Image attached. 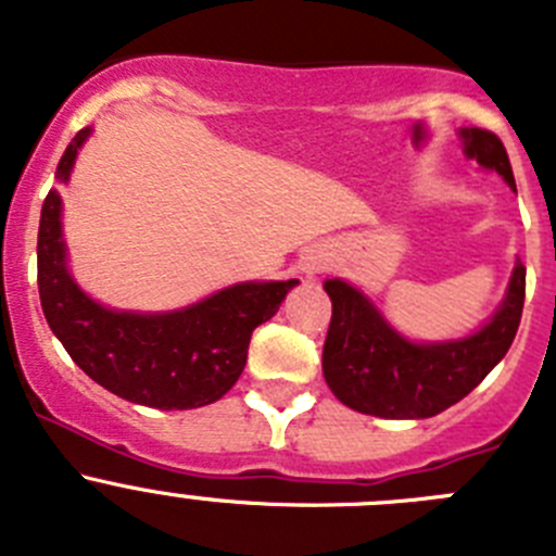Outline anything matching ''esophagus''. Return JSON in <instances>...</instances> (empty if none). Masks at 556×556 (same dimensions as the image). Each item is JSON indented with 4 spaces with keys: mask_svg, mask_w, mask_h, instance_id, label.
I'll use <instances>...</instances> for the list:
<instances>
[{
    "mask_svg": "<svg viewBox=\"0 0 556 556\" xmlns=\"http://www.w3.org/2000/svg\"><path fill=\"white\" fill-rule=\"evenodd\" d=\"M323 267H326V258H323V255H306V262H303V273L306 275H317Z\"/></svg>",
    "mask_w": 556,
    "mask_h": 556,
    "instance_id": "1",
    "label": "esophagus"
}]
</instances>
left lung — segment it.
<instances>
[{
	"instance_id": "8db88e82",
	"label": "left lung",
	"mask_w": 556,
	"mask_h": 556,
	"mask_svg": "<svg viewBox=\"0 0 556 556\" xmlns=\"http://www.w3.org/2000/svg\"><path fill=\"white\" fill-rule=\"evenodd\" d=\"M462 141L468 159L495 169L515 189L507 150L495 132L465 127ZM326 292L331 298V326L323 345V376L333 395L365 415L412 420L454 406L507 356L523 314L527 267L515 264L507 298L488 326L440 345H417L392 331L351 283L333 278L326 281Z\"/></svg>"
}]
</instances>
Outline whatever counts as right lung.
<instances>
[{
	"mask_svg": "<svg viewBox=\"0 0 556 556\" xmlns=\"http://www.w3.org/2000/svg\"><path fill=\"white\" fill-rule=\"evenodd\" d=\"M77 132L58 164L68 180ZM298 281L236 283L169 314H130L100 306L66 273L61 198L49 191L38 225V294L49 328L86 376L113 395L152 409H198L214 404L242 376L255 326L278 312Z\"/></svg>",
	"mask_w": 556,
	"mask_h": 556,
	"instance_id": "add662e5",
	"label": "right lung"
}]
</instances>
